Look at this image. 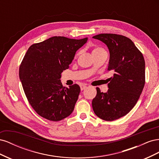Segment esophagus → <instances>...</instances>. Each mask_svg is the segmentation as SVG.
I'll return each instance as SVG.
<instances>
[{
  "instance_id": "34e87169",
  "label": "esophagus",
  "mask_w": 159,
  "mask_h": 159,
  "mask_svg": "<svg viewBox=\"0 0 159 159\" xmlns=\"http://www.w3.org/2000/svg\"><path fill=\"white\" fill-rule=\"evenodd\" d=\"M87 85L86 84H82V85H81V86H80V88H81V91H83L84 89H85L86 88H87Z\"/></svg>"
}]
</instances>
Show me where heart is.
I'll use <instances>...</instances> for the list:
<instances>
[{"mask_svg":"<svg viewBox=\"0 0 159 159\" xmlns=\"http://www.w3.org/2000/svg\"><path fill=\"white\" fill-rule=\"evenodd\" d=\"M103 50L102 48H100V47H95V48H94L93 49V50H92V54H95V53H96V52H99V51H101V50ZM77 56V55H76ZM76 56H75V57H76Z\"/></svg>","mask_w":159,"mask_h":159,"instance_id":"heart-1","label":"heart"}]
</instances>
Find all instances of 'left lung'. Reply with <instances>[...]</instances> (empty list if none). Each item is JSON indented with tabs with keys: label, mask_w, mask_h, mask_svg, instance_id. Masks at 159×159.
Here are the masks:
<instances>
[{
	"label": "left lung",
	"mask_w": 159,
	"mask_h": 159,
	"mask_svg": "<svg viewBox=\"0 0 159 159\" xmlns=\"http://www.w3.org/2000/svg\"><path fill=\"white\" fill-rule=\"evenodd\" d=\"M95 39L107 45L110 54L108 71L113 75L109 78L107 92H101L92 100L95 115L111 121L126 115L140 97L145 84V62L142 53L127 37L115 34H100Z\"/></svg>",
	"instance_id": "left-lung-1"
}]
</instances>
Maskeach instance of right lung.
I'll return each instance as SVG.
<instances>
[{"mask_svg":"<svg viewBox=\"0 0 159 159\" xmlns=\"http://www.w3.org/2000/svg\"><path fill=\"white\" fill-rule=\"evenodd\" d=\"M88 41L53 36L30 46L19 69L28 102L48 120L58 121L73 112L80 92L78 84L63 87L61 74L68 69L75 52Z\"/></svg>","mask_w":159,"mask_h":159,"instance_id":"1","label":"right lung"}]
</instances>
